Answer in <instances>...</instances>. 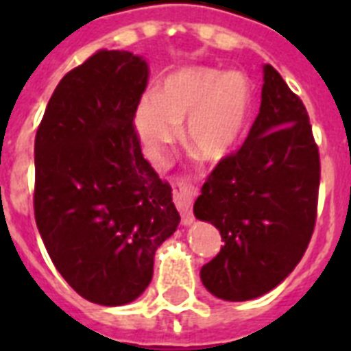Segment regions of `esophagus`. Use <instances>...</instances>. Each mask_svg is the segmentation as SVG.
Wrapping results in <instances>:
<instances>
[{"instance_id": "34e87169", "label": "esophagus", "mask_w": 351, "mask_h": 351, "mask_svg": "<svg viewBox=\"0 0 351 351\" xmlns=\"http://www.w3.org/2000/svg\"><path fill=\"white\" fill-rule=\"evenodd\" d=\"M193 197H195V189L191 186H187L184 182H176L173 186V198H175L176 208L182 215V226L193 224Z\"/></svg>"}]
</instances>
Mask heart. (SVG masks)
Segmentation results:
<instances>
[{"label":"heart","mask_w":351,"mask_h":351,"mask_svg":"<svg viewBox=\"0 0 351 351\" xmlns=\"http://www.w3.org/2000/svg\"><path fill=\"white\" fill-rule=\"evenodd\" d=\"M253 107V89L240 71L211 67L178 69L162 80L154 96L140 100L134 131L143 151L162 164L180 136L197 158L217 164L228 158L244 136Z\"/></svg>","instance_id":"heart-1"}]
</instances>
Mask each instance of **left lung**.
Instances as JSON below:
<instances>
[{"label":"left lung","mask_w":351,"mask_h":351,"mask_svg":"<svg viewBox=\"0 0 351 351\" xmlns=\"http://www.w3.org/2000/svg\"><path fill=\"white\" fill-rule=\"evenodd\" d=\"M261 111L242 147L220 162L193 213L224 245L200 269L209 293L230 302L277 288L304 255L317 215L321 162L304 104L264 65Z\"/></svg>","instance_id":"left-lung-1"}]
</instances>
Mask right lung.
<instances>
[{
    "label": "right lung",
    "instance_id": "obj_1",
    "mask_svg": "<svg viewBox=\"0 0 351 351\" xmlns=\"http://www.w3.org/2000/svg\"><path fill=\"white\" fill-rule=\"evenodd\" d=\"M147 80L142 56L96 52L63 76L36 132V226L60 275L95 304L138 299L180 224L132 127Z\"/></svg>",
    "mask_w": 351,
    "mask_h": 351
}]
</instances>
